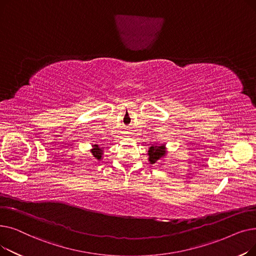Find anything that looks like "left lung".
Here are the masks:
<instances>
[{
  "label": "left lung",
  "instance_id": "left-lung-1",
  "mask_svg": "<svg viewBox=\"0 0 256 256\" xmlns=\"http://www.w3.org/2000/svg\"><path fill=\"white\" fill-rule=\"evenodd\" d=\"M150 156V162L152 164H156L158 160L165 156V146H150L148 150Z\"/></svg>",
  "mask_w": 256,
  "mask_h": 256
}]
</instances>
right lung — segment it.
<instances>
[{
    "mask_svg": "<svg viewBox=\"0 0 256 256\" xmlns=\"http://www.w3.org/2000/svg\"><path fill=\"white\" fill-rule=\"evenodd\" d=\"M102 150L100 148V147L98 145H94V148L92 150V154L94 156V158H98V160H100L102 158Z\"/></svg>",
    "mask_w": 256,
    "mask_h": 256,
    "instance_id": "right-lung-1",
    "label": "right lung"
}]
</instances>
